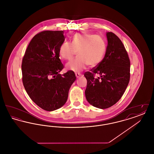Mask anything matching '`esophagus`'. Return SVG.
<instances>
[{"label": "esophagus", "mask_w": 154, "mask_h": 154, "mask_svg": "<svg viewBox=\"0 0 154 154\" xmlns=\"http://www.w3.org/2000/svg\"><path fill=\"white\" fill-rule=\"evenodd\" d=\"M75 76H76V77L78 79V78H79L81 76V74L80 73H75Z\"/></svg>", "instance_id": "34e87169"}]
</instances>
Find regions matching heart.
<instances>
[{"label":"heart","instance_id":"1","mask_svg":"<svg viewBox=\"0 0 154 154\" xmlns=\"http://www.w3.org/2000/svg\"><path fill=\"white\" fill-rule=\"evenodd\" d=\"M106 44L104 39L98 35L87 33H78L74 35L72 42H64L60 45L59 52L65 60L73 58L77 52V57L66 65L68 70L79 73L87 66H97L104 57Z\"/></svg>","mask_w":154,"mask_h":154}]
</instances>
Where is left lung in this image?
Instances as JSON below:
<instances>
[{"label": "left lung", "instance_id": "8db88e82", "mask_svg": "<svg viewBox=\"0 0 154 154\" xmlns=\"http://www.w3.org/2000/svg\"><path fill=\"white\" fill-rule=\"evenodd\" d=\"M106 37L107 46L104 58L91 72L84 74L87 80L86 99L91 105L101 109L117 102L130 80V60L124 44L112 32H106ZM95 74L100 76L95 78Z\"/></svg>", "mask_w": 154, "mask_h": 154}]
</instances>
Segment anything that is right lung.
I'll return each instance as SVG.
<instances>
[{"mask_svg": "<svg viewBox=\"0 0 154 154\" xmlns=\"http://www.w3.org/2000/svg\"><path fill=\"white\" fill-rule=\"evenodd\" d=\"M63 31L45 30L33 37L22 59V82L27 94L38 106L48 111L57 110L67 100L76 79L68 71L59 74L63 65L59 50L65 37Z\"/></svg>", "mask_w": 154, "mask_h": 154, "instance_id": "right-lung-1", "label": "right lung"}]
</instances>
